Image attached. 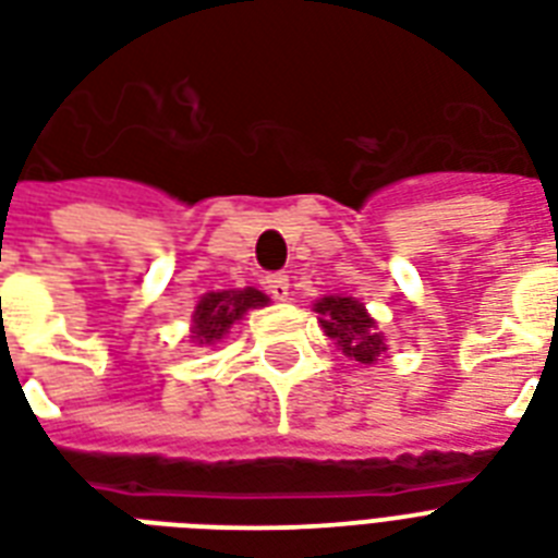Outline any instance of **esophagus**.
I'll use <instances>...</instances> for the list:
<instances>
[{
	"instance_id": "34e87169",
	"label": "esophagus",
	"mask_w": 558,
	"mask_h": 558,
	"mask_svg": "<svg viewBox=\"0 0 558 558\" xmlns=\"http://www.w3.org/2000/svg\"><path fill=\"white\" fill-rule=\"evenodd\" d=\"M265 288H267V293H270V296L279 302H284L288 296H291V282H288V276L284 274H267Z\"/></svg>"
}]
</instances>
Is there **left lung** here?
Here are the masks:
<instances>
[{
  "mask_svg": "<svg viewBox=\"0 0 558 558\" xmlns=\"http://www.w3.org/2000/svg\"><path fill=\"white\" fill-rule=\"evenodd\" d=\"M314 311L319 314V323L326 328L328 338L361 364H373L387 349L381 331L375 328V319L352 296H323Z\"/></svg>",
  "mask_w": 558,
  "mask_h": 558,
  "instance_id": "1",
  "label": "left lung"
}]
</instances>
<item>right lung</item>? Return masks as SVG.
Instances as JSON below:
<instances>
[{
    "label": "right lung",
    "mask_w": 558,
    "mask_h": 558,
    "mask_svg": "<svg viewBox=\"0 0 558 558\" xmlns=\"http://www.w3.org/2000/svg\"><path fill=\"white\" fill-rule=\"evenodd\" d=\"M267 296L256 288H244V291H211L206 293L197 308H194V328L192 340L197 347H211L218 343L227 331L232 328V323H239L250 308H258L265 305Z\"/></svg>",
    "instance_id": "right-lung-1"
}]
</instances>
